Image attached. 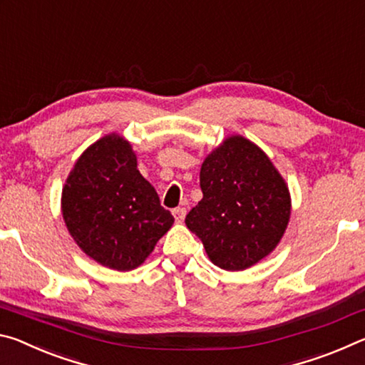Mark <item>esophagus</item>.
Returning <instances> with one entry per match:
<instances>
[{"instance_id":"34e87169","label":"esophagus","mask_w":365,"mask_h":365,"mask_svg":"<svg viewBox=\"0 0 365 365\" xmlns=\"http://www.w3.org/2000/svg\"><path fill=\"white\" fill-rule=\"evenodd\" d=\"M172 214H174V217L177 222H183L185 215H187V209L185 207H175L174 211H172Z\"/></svg>"}]
</instances>
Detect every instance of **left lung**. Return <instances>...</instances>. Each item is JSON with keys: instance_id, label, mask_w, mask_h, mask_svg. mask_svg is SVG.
<instances>
[{"instance_id": "1", "label": "left lung", "mask_w": 365, "mask_h": 365, "mask_svg": "<svg viewBox=\"0 0 365 365\" xmlns=\"http://www.w3.org/2000/svg\"><path fill=\"white\" fill-rule=\"evenodd\" d=\"M202 200L185 224L225 270H245L279 245L289 219V193L264 151L230 137L201 165Z\"/></svg>"}]
</instances>
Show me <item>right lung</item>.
<instances>
[{"label":"right lung","instance_id":"right-lung-1","mask_svg":"<svg viewBox=\"0 0 365 365\" xmlns=\"http://www.w3.org/2000/svg\"><path fill=\"white\" fill-rule=\"evenodd\" d=\"M63 215L85 255L122 272L138 267L174 224L137 169L130 143L117 135L78 158L63 190Z\"/></svg>","mask_w":365,"mask_h":365}]
</instances>
